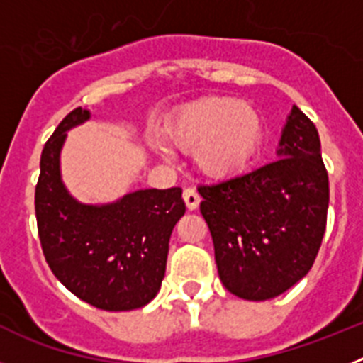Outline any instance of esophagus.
<instances>
[{
	"mask_svg": "<svg viewBox=\"0 0 363 363\" xmlns=\"http://www.w3.org/2000/svg\"><path fill=\"white\" fill-rule=\"evenodd\" d=\"M184 200H185V205H187L189 211H194L198 209V205H200V194H198L194 189H185L184 191Z\"/></svg>",
	"mask_w": 363,
	"mask_h": 363,
	"instance_id": "obj_1",
	"label": "esophagus"
}]
</instances>
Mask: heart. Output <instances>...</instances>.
<instances>
[{
    "mask_svg": "<svg viewBox=\"0 0 363 363\" xmlns=\"http://www.w3.org/2000/svg\"><path fill=\"white\" fill-rule=\"evenodd\" d=\"M264 120L256 107L233 98H205L187 105L163 130L176 149L192 152L211 178H229L245 169L258 152Z\"/></svg>",
    "mask_w": 363,
    "mask_h": 363,
    "instance_id": "heart-1",
    "label": "heart"
}]
</instances>
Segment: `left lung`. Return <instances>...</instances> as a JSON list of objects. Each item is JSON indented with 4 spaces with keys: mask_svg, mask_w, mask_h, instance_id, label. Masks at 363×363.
<instances>
[{
    "mask_svg": "<svg viewBox=\"0 0 363 363\" xmlns=\"http://www.w3.org/2000/svg\"><path fill=\"white\" fill-rule=\"evenodd\" d=\"M274 162L200 185L221 284L234 296L264 301L289 291L313 267L329 207L318 130L293 105Z\"/></svg>",
    "mask_w": 363,
    "mask_h": 363,
    "instance_id": "1",
    "label": "left lung"
}]
</instances>
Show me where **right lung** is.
Wrapping results in <instances>:
<instances>
[{
  "mask_svg": "<svg viewBox=\"0 0 363 363\" xmlns=\"http://www.w3.org/2000/svg\"><path fill=\"white\" fill-rule=\"evenodd\" d=\"M91 118L74 108L45 143L36 185L41 249L67 289L104 311L147 306L165 277L169 240L185 214L182 189H140L116 201L82 203L62 179L67 133Z\"/></svg>",
  "mask_w": 363,
  "mask_h": 363,
  "instance_id": "right-lung-1",
  "label": "right lung"
}]
</instances>
